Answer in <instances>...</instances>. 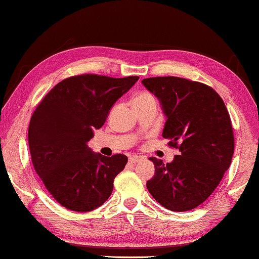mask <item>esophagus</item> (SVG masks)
<instances>
[{
	"mask_svg": "<svg viewBox=\"0 0 259 259\" xmlns=\"http://www.w3.org/2000/svg\"><path fill=\"white\" fill-rule=\"evenodd\" d=\"M143 158L141 157V155H131V157L129 158V162L130 163H136V162H138V161H141Z\"/></svg>",
	"mask_w": 259,
	"mask_h": 259,
	"instance_id": "34e87169",
	"label": "esophagus"
}]
</instances>
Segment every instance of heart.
Wrapping results in <instances>:
<instances>
[{"label":"heart","mask_w":259,"mask_h":259,"mask_svg":"<svg viewBox=\"0 0 259 259\" xmlns=\"http://www.w3.org/2000/svg\"><path fill=\"white\" fill-rule=\"evenodd\" d=\"M152 101H155V98L149 92H141L134 98V105L135 106L146 104V102H152Z\"/></svg>","instance_id":"obj_1"}]
</instances>
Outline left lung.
Returning a JSON list of instances; mask_svg holds the SVG:
<instances>
[{
    "mask_svg": "<svg viewBox=\"0 0 259 259\" xmlns=\"http://www.w3.org/2000/svg\"><path fill=\"white\" fill-rule=\"evenodd\" d=\"M143 85L166 115L162 137L179 149L169 163L150 158L155 173L146 187L170 211L192 210L208 198L231 166L234 134L224 100L210 86L180 77H151Z\"/></svg>",
    "mask_w": 259,
    "mask_h": 259,
    "instance_id": "8db88e82",
    "label": "left lung"
}]
</instances>
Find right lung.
Wrapping results in <instances>:
<instances>
[{"instance_id": "add662e5", "label": "right lung", "mask_w": 259, "mask_h": 259, "mask_svg": "<svg viewBox=\"0 0 259 259\" xmlns=\"http://www.w3.org/2000/svg\"><path fill=\"white\" fill-rule=\"evenodd\" d=\"M138 79L72 76L56 84L35 108L28 126L32 163L49 194L68 210L92 211L112 194L128 157L94 153L88 142Z\"/></svg>"}]
</instances>
